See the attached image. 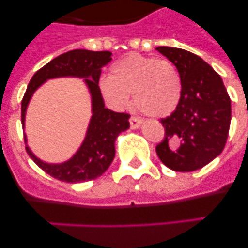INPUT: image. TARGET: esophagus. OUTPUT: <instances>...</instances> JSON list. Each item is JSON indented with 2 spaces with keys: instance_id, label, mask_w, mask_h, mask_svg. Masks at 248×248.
Returning a JSON list of instances; mask_svg holds the SVG:
<instances>
[{
  "instance_id": "obj_1",
  "label": "esophagus",
  "mask_w": 248,
  "mask_h": 248,
  "mask_svg": "<svg viewBox=\"0 0 248 248\" xmlns=\"http://www.w3.org/2000/svg\"><path fill=\"white\" fill-rule=\"evenodd\" d=\"M129 122H130L131 129H138L140 125H141L143 120L140 119V118H138V117H130Z\"/></svg>"
}]
</instances>
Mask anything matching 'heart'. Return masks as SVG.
<instances>
[{"label": "heart", "instance_id": "b5f03b06", "mask_svg": "<svg viewBox=\"0 0 248 248\" xmlns=\"http://www.w3.org/2000/svg\"><path fill=\"white\" fill-rule=\"evenodd\" d=\"M103 97L115 108H125L133 94L135 107L151 118L174 113L183 94L181 77L169 59L133 53L118 61L110 77L98 83Z\"/></svg>", "mask_w": 248, "mask_h": 248}]
</instances>
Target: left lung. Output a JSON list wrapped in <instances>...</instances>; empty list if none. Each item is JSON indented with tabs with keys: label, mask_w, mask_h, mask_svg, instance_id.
Here are the masks:
<instances>
[{
	"label": "left lung",
	"mask_w": 248,
	"mask_h": 248,
	"mask_svg": "<svg viewBox=\"0 0 248 248\" xmlns=\"http://www.w3.org/2000/svg\"><path fill=\"white\" fill-rule=\"evenodd\" d=\"M180 73L183 94L177 108L160 120L165 128L156 154L174 171H194L221 154L229 137L231 99L220 74L196 54L157 47Z\"/></svg>",
	"instance_id": "left-lung-1"
}]
</instances>
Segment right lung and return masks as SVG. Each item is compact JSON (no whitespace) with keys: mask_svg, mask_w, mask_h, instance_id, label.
Listing matches in <instances>:
<instances>
[{"mask_svg":"<svg viewBox=\"0 0 248 248\" xmlns=\"http://www.w3.org/2000/svg\"><path fill=\"white\" fill-rule=\"evenodd\" d=\"M111 61V52H93L74 49L52 59L49 63L34 73L27 87L21 107L22 126L25 128L26 109L32 94L39 85L50 78L58 77H79L85 78L92 95V119L87 135L79 150L74 156L62 164H48L32 154L27 145L26 151L31 159L48 175L65 183H83L97 179L109 168L115 155V139L122 131L129 128L126 113H115L105 108L99 83L102 68ZM25 143L27 139L25 135Z\"/></svg>","mask_w":248,"mask_h":248,"instance_id":"add662e5","label":"right lung"}]
</instances>
